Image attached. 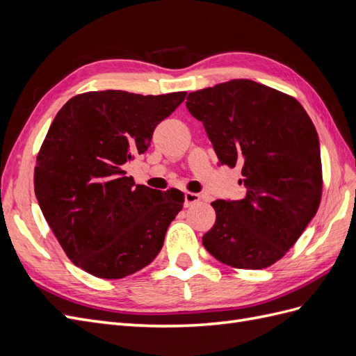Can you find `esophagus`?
<instances>
[{
  "label": "esophagus",
  "mask_w": 356,
  "mask_h": 356,
  "mask_svg": "<svg viewBox=\"0 0 356 356\" xmlns=\"http://www.w3.org/2000/svg\"><path fill=\"white\" fill-rule=\"evenodd\" d=\"M199 200H200V196L197 195V193H190V191H187L186 195H184V204H186V208H190V207H193V204L199 203Z\"/></svg>",
  "instance_id": "34e87169"
}]
</instances>
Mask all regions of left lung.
<instances>
[{
	"label": "left lung",
	"instance_id": "1",
	"mask_svg": "<svg viewBox=\"0 0 356 356\" xmlns=\"http://www.w3.org/2000/svg\"><path fill=\"white\" fill-rule=\"evenodd\" d=\"M220 165H242L246 196L215 200L217 220L203 234L218 261L258 270L286 254L315 217L322 196L316 129L301 104L252 80H230L191 92Z\"/></svg>",
	"mask_w": 356,
	"mask_h": 356
}]
</instances>
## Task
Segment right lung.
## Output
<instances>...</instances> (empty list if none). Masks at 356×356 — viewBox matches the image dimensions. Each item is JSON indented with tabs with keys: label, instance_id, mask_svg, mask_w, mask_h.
Segmentation results:
<instances>
[{
	"label": "right lung",
	"instance_id": "right-lung-1",
	"mask_svg": "<svg viewBox=\"0 0 356 356\" xmlns=\"http://www.w3.org/2000/svg\"><path fill=\"white\" fill-rule=\"evenodd\" d=\"M186 95L86 92L50 124L37 156L35 196L62 250L84 272L122 279L160 252L184 195L135 184L124 166Z\"/></svg>",
	"mask_w": 356,
	"mask_h": 356
}]
</instances>
